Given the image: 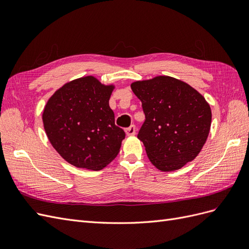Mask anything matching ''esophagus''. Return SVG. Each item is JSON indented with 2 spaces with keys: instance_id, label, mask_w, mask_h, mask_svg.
Here are the masks:
<instances>
[{
  "instance_id": "1",
  "label": "esophagus",
  "mask_w": 249,
  "mask_h": 249,
  "mask_svg": "<svg viewBox=\"0 0 249 249\" xmlns=\"http://www.w3.org/2000/svg\"><path fill=\"white\" fill-rule=\"evenodd\" d=\"M125 133H126L127 136H132V135H135V134H136V126H135L134 124H132L131 126L126 127Z\"/></svg>"
}]
</instances>
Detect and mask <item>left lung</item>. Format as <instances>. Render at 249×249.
I'll return each mask as SVG.
<instances>
[{
	"mask_svg": "<svg viewBox=\"0 0 249 249\" xmlns=\"http://www.w3.org/2000/svg\"><path fill=\"white\" fill-rule=\"evenodd\" d=\"M131 88L145 114L137 137L152 164L162 171H173L194 160L206 143L212 120L205 97L187 83L167 76L134 82Z\"/></svg>",
	"mask_w": 249,
	"mask_h": 249,
	"instance_id": "8db88e82",
	"label": "left lung"
}]
</instances>
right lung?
Wrapping results in <instances>:
<instances>
[{"mask_svg":"<svg viewBox=\"0 0 249 249\" xmlns=\"http://www.w3.org/2000/svg\"><path fill=\"white\" fill-rule=\"evenodd\" d=\"M113 86L88 76L58 89L44 107L48 138L73 166L100 170L118 155L125 133L115 124L109 106Z\"/></svg>","mask_w":249,"mask_h":249,"instance_id":"obj_1","label":"right lung"}]
</instances>
